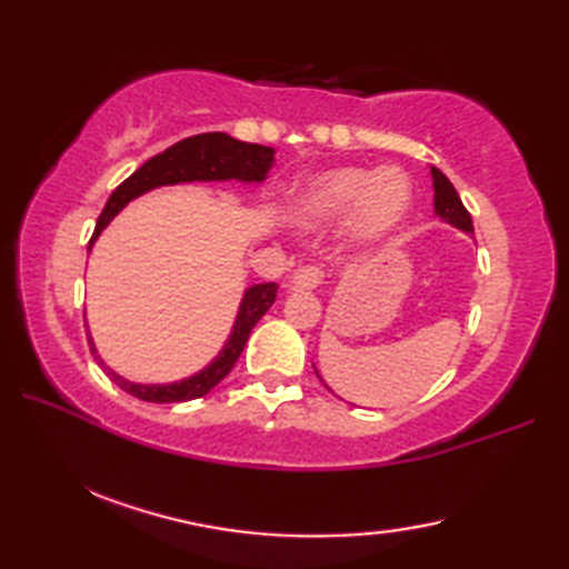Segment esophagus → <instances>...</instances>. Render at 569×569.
<instances>
[{
  "mask_svg": "<svg viewBox=\"0 0 569 569\" xmlns=\"http://www.w3.org/2000/svg\"><path fill=\"white\" fill-rule=\"evenodd\" d=\"M325 271L320 266H303V269H298L291 278V288H298V291H312V288H318L322 283Z\"/></svg>",
  "mask_w": 569,
  "mask_h": 569,
  "instance_id": "1",
  "label": "esophagus"
}]
</instances>
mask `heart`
<instances>
[{
    "mask_svg": "<svg viewBox=\"0 0 569 569\" xmlns=\"http://www.w3.org/2000/svg\"><path fill=\"white\" fill-rule=\"evenodd\" d=\"M413 204V186L401 168L342 166L300 188L291 214L303 229H328L349 217L359 244H377L396 232Z\"/></svg>",
    "mask_w": 569,
    "mask_h": 569,
    "instance_id": "b5f03b06",
    "label": "heart"
}]
</instances>
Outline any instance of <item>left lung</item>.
Instances as JSON below:
<instances>
[{"mask_svg": "<svg viewBox=\"0 0 569 569\" xmlns=\"http://www.w3.org/2000/svg\"><path fill=\"white\" fill-rule=\"evenodd\" d=\"M430 176H432V188H435V198H432L435 200V214H438L440 220H445L447 224L462 229V232H475V227H471V217L462 204V200H459L455 186L450 183V180H447V176L435 166H430ZM316 373H318V369H316ZM318 377H320V373H318ZM320 381H322V377H320ZM325 386H328V383H325ZM328 389H330V386H328Z\"/></svg>", "mask_w": 569, "mask_h": 569, "instance_id": "1", "label": "left lung"}]
</instances>
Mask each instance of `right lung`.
Wrapping results in <instances>:
<instances>
[{"label": "right lung", "mask_w": 569, "mask_h": 569, "mask_svg": "<svg viewBox=\"0 0 569 569\" xmlns=\"http://www.w3.org/2000/svg\"><path fill=\"white\" fill-rule=\"evenodd\" d=\"M273 149L261 147V143H247L232 139L222 131H210V134H198L188 137L183 141L173 143L171 149L163 153H156L143 166H139L134 173H131L122 186H119L110 200H107L102 214L98 217V224H94V234L90 239V247L94 239L102 234V229L110 224L114 217L122 212L127 204L161 186H176V183H208V180H239V183H261V180L269 176L273 166ZM276 283H257L249 286L241 298L237 320L232 325V332H229L224 347L220 349L208 367L192 373L188 379H180L173 383H134L124 377H119L117 371L104 365L102 357L94 349L92 337H88L90 349L94 359L100 361V367L107 371L119 389L127 393L141 398V401L149 403H180V401H192V398H200L210 393L217 383H220L244 349L249 335L253 330L263 312L273 306L276 300Z\"/></svg>", "instance_id": "obj_1"}]
</instances>
